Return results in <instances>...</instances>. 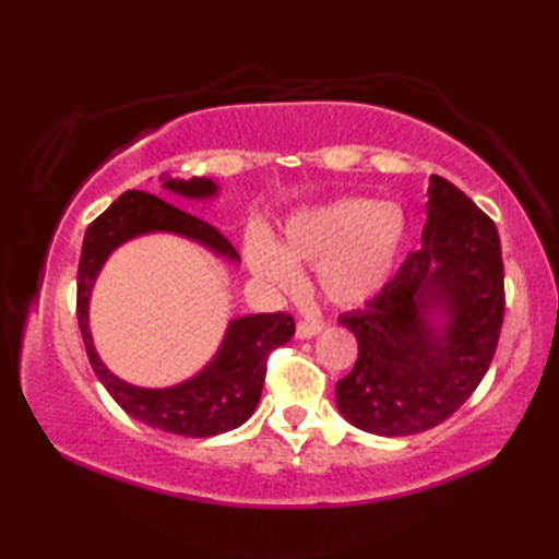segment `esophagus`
<instances>
[{"instance_id":"esophagus-1","label":"esophagus","mask_w":559,"mask_h":559,"mask_svg":"<svg viewBox=\"0 0 559 559\" xmlns=\"http://www.w3.org/2000/svg\"><path fill=\"white\" fill-rule=\"evenodd\" d=\"M322 329H324L322 319H312V322H310V319H302V322H298V331H295V336H298V338H312Z\"/></svg>"}]
</instances>
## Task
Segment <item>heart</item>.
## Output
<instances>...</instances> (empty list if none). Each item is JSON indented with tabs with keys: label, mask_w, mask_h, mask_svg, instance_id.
I'll return each mask as SVG.
<instances>
[{
	"label": "heart",
	"mask_w": 559,
	"mask_h": 559,
	"mask_svg": "<svg viewBox=\"0 0 559 559\" xmlns=\"http://www.w3.org/2000/svg\"><path fill=\"white\" fill-rule=\"evenodd\" d=\"M406 237V218L394 204L338 199L298 213L283 228L281 247L254 233L247 242L249 266L278 288L298 286L293 261L317 266L319 288L336 305L370 300L394 273Z\"/></svg>",
	"instance_id": "b5f03b06"
}]
</instances>
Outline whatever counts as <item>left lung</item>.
I'll return each instance as SVG.
<instances>
[{"instance_id":"8db88e82","label":"left lung","mask_w":559,"mask_h":559,"mask_svg":"<svg viewBox=\"0 0 559 559\" xmlns=\"http://www.w3.org/2000/svg\"><path fill=\"white\" fill-rule=\"evenodd\" d=\"M423 245L362 310L338 317L358 360L336 384L343 418L406 437L454 415L483 382L504 319V264L495 221L459 187L430 177ZM432 311L445 317L437 330Z\"/></svg>"}]
</instances>
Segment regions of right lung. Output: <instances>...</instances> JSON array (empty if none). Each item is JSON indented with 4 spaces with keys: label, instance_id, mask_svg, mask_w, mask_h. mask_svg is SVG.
<instances>
[{
    "label": "right lung",
    "instance_id": "right-lung-1",
    "mask_svg": "<svg viewBox=\"0 0 559 559\" xmlns=\"http://www.w3.org/2000/svg\"><path fill=\"white\" fill-rule=\"evenodd\" d=\"M163 187L187 199H206L216 194L209 177L170 180L160 177ZM177 233L189 240L206 245L221 257L240 259L228 237L192 213L177 209L156 194L129 189L110 209L88 225L83 237L79 278H76V317L93 372L98 374L108 394L120 403L132 418L158 427L163 432L182 437H213L240 427L254 413L261 389H264L266 360L271 350L288 343L295 334V322L288 312L252 314L230 322L221 350L204 370L187 382L168 389H141L122 382L98 358L88 331L91 288L105 259L115 247L144 233Z\"/></svg>",
    "mask_w": 559,
    "mask_h": 559
}]
</instances>
